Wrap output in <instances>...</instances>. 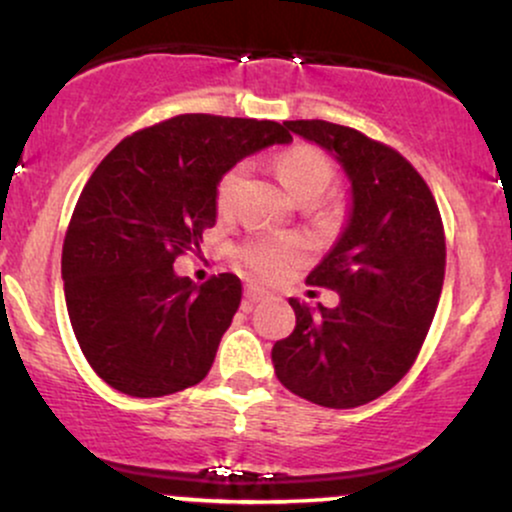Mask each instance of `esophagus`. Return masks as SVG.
<instances>
[{
  "label": "esophagus",
  "mask_w": 512,
  "mask_h": 512,
  "mask_svg": "<svg viewBox=\"0 0 512 512\" xmlns=\"http://www.w3.org/2000/svg\"><path fill=\"white\" fill-rule=\"evenodd\" d=\"M264 298H269V291H264L262 286H255V284L245 286V301L248 303H260Z\"/></svg>",
  "instance_id": "esophagus-1"
}]
</instances>
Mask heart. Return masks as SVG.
Instances as JSON below:
<instances>
[{
  "instance_id": "obj_1",
  "label": "heart",
  "mask_w": 512,
  "mask_h": 512,
  "mask_svg": "<svg viewBox=\"0 0 512 512\" xmlns=\"http://www.w3.org/2000/svg\"><path fill=\"white\" fill-rule=\"evenodd\" d=\"M276 170H279V180L296 199L320 197L334 180L332 161L313 146H293L279 156ZM243 175L245 166H236L223 173L219 185H216V207L219 211H231ZM243 257L252 272L264 276V279H276V276L289 272L293 264L308 257V245L296 236L260 238L243 250Z\"/></svg>"
}]
</instances>
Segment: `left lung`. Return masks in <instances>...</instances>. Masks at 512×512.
<instances>
[{
    "label": "left lung",
    "instance_id": "8db88e82",
    "mask_svg": "<svg viewBox=\"0 0 512 512\" xmlns=\"http://www.w3.org/2000/svg\"><path fill=\"white\" fill-rule=\"evenodd\" d=\"M284 127L330 151L351 207L308 274V284L337 291L339 305L315 310L289 298L296 330L274 344V373L320 407H361L395 387L424 344L443 291V221L424 178L390 146L325 120Z\"/></svg>",
    "mask_w": 512,
    "mask_h": 512
}]
</instances>
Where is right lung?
I'll return each instance as SVG.
<instances>
[{
    "label": "right lung",
    "mask_w": 512,
    "mask_h": 512,
    "mask_svg": "<svg viewBox=\"0 0 512 512\" xmlns=\"http://www.w3.org/2000/svg\"><path fill=\"white\" fill-rule=\"evenodd\" d=\"M291 134L272 120L178 115L134 132L93 170L69 221L62 279L91 368L132 397H163L209 373L243 286H197L175 257L216 223V185L238 161Z\"/></svg>",
    "instance_id": "right-lung-1"
}]
</instances>
